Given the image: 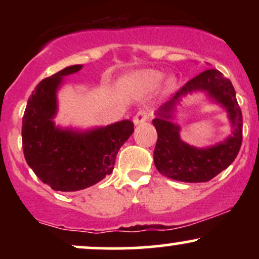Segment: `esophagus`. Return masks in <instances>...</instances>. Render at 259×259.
<instances>
[{
	"mask_svg": "<svg viewBox=\"0 0 259 259\" xmlns=\"http://www.w3.org/2000/svg\"><path fill=\"white\" fill-rule=\"evenodd\" d=\"M150 115L151 113L148 109H140V111L136 113L135 117H134V124H135V125H139V124L145 123V121L150 119Z\"/></svg>",
	"mask_w": 259,
	"mask_h": 259,
	"instance_id": "esophagus-1",
	"label": "esophagus"
}]
</instances>
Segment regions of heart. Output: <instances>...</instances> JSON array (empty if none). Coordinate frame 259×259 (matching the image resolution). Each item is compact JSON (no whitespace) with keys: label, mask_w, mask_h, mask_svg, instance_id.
<instances>
[{"label":"heart","mask_w":259,"mask_h":259,"mask_svg":"<svg viewBox=\"0 0 259 259\" xmlns=\"http://www.w3.org/2000/svg\"><path fill=\"white\" fill-rule=\"evenodd\" d=\"M162 73L158 70L153 69H146V70H139L130 74L127 76L125 82L132 90L140 91V92H148L152 91L157 85L159 84L160 79H162ZM163 91L170 92L174 90L175 88V79L173 76H169L164 80L162 85Z\"/></svg>","instance_id":"b5f03b06"}]
</instances>
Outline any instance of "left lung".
<instances>
[{
	"label": "left lung",
	"instance_id": "8db88e82",
	"mask_svg": "<svg viewBox=\"0 0 259 259\" xmlns=\"http://www.w3.org/2000/svg\"><path fill=\"white\" fill-rule=\"evenodd\" d=\"M195 91L206 92L228 112L233 133L214 147L197 149L185 144L180 139V127L170 120L181 97ZM156 114L152 123L158 139L153 159L157 170L164 177L183 183H206L227 169L236 158L242 144V113L233 84L219 70H204L187 81Z\"/></svg>",
	"mask_w": 259,
	"mask_h": 259
}]
</instances>
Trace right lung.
Returning <instances> with one entry per match:
<instances>
[{"instance_id": "obj_1", "label": "right lung", "mask_w": 259, "mask_h": 259, "mask_svg": "<svg viewBox=\"0 0 259 259\" xmlns=\"http://www.w3.org/2000/svg\"><path fill=\"white\" fill-rule=\"evenodd\" d=\"M70 65L44 79L31 92L22 126L23 151L36 177L56 191H78L113 171L118 151L134 133L132 120L79 132L56 126L57 90L63 76L79 72Z\"/></svg>"}]
</instances>
